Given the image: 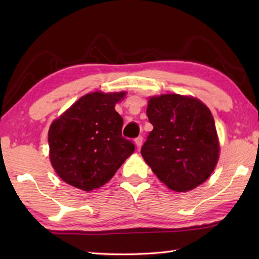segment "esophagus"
Listing matches in <instances>:
<instances>
[{
	"mask_svg": "<svg viewBox=\"0 0 259 259\" xmlns=\"http://www.w3.org/2000/svg\"><path fill=\"white\" fill-rule=\"evenodd\" d=\"M135 143H136V146H137L138 148L142 147V145H143V137H142V136H139V137L136 138Z\"/></svg>",
	"mask_w": 259,
	"mask_h": 259,
	"instance_id": "1",
	"label": "esophagus"
}]
</instances>
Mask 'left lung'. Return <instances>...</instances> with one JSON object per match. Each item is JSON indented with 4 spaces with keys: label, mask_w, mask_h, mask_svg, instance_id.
Listing matches in <instances>:
<instances>
[{
    "label": "left lung",
    "mask_w": 259,
    "mask_h": 259,
    "mask_svg": "<svg viewBox=\"0 0 259 259\" xmlns=\"http://www.w3.org/2000/svg\"><path fill=\"white\" fill-rule=\"evenodd\" d=\"M146 114L153 130L140 153L157 178L176 192L207 181L219 156L210 109L196 98L169 94L150 98Z\"/></svg>",
    "instance_id": "8db88e82"
}]
</instances>
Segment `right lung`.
Listing matches in <instances>:
<instances>
[{"label":"right lung","instance_id":"obj_1","mask_svg":"<svg viewBox=\"0 0 259 259\" xmlns=\"http://www.w3.org/2000/svg\"><path fill=\"white\" fill-rule=\"evenodd\" d=\"M125 93L83 96L52 122L50 161L65 183L90 192L105 185L135 151L122 137L123 119L115 104Z\"/></svg>","mask_w":259,"mask_h":259}]
</instances>
